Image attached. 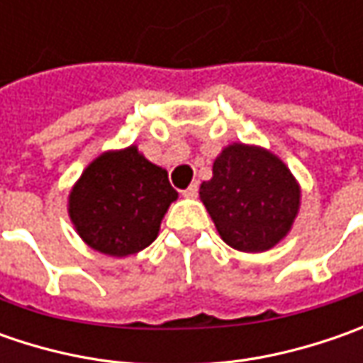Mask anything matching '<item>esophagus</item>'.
Here are the masks:
<instances>
[{"instance_id": "34e87169", "label": "esophagus", "mask_w": 363, "mask_h": 363, "mask_svg": "<svg viewBox=\"0 0 363 363\" xmlns=\"http://www.w3.org/2000/svg\"><path fill=\"white\" fill-rule=\"evenodd\" d=\"M186 198H198V184H191L188 189H184Z\"/></svg>"}]
</instances>
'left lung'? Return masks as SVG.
I'll list each match as a JSON object with an SVG mask.
<instances>
[{"label": "left lung", "instance_id": "obj_1", "mask_svg": "<svg viewBox=\"0 0 363 363\" xmlns=\"http://www.w3.org/2000/svg\"><path fill=\"white\" fill-rule=\"evenodd\" d=\"M200 198L222 240L264 252L285 238L299 212L301 188L283 161L262 147L232 143L214 161Z\"/></svg>", "mask_w": 363, "mask_h": 363}]
</instances>
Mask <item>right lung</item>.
<instances>
[{
	"instance_id": "1",
	"label": "right lung",
	"mask_w": 363,
	"mask_h": 363,
	"mask_svg": "<svg viewBox=\"0 0 363 363\" xmlns=\"http://www.w3.org/2000/svg\"><path fill=\"white\" fill-rule=\"evenodd\" d=\"M175 200L167 172L131 145L106 151L82 172L68 196V214L91 248L129 257L157 238L161 220Z\"/></svg>"
}]
</instances>
